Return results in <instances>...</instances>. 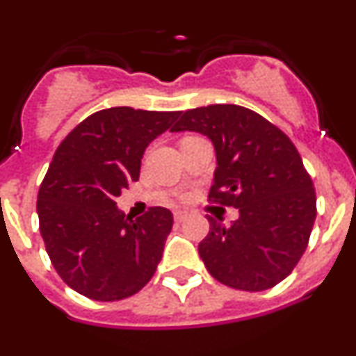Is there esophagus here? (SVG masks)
<instances>
[{
	"label": "esophagus",
	"instance_id": "1",
	"mask_svg": "<svg viewBox=\"0 0 356 356\" xmlns=\"http://www.w3.org/2000/svg\"><path fill=\"white\" fill-rule=\"evenodd\" d=\"M186 217H188V211H184V210H175L174 211L175 222H182Z\"/></svg>",
	"mask_w": 356,
	"mask_h": 356
}]
</instances>
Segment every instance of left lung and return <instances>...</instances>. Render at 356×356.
Wrapping results in <instances>:
<instances>
[{
    "instance_id": "8db88e82",
    "label": "left lung",
    "mask_w": 356,
    "mask_h": 356,
    "mask_svg": "<svg viewBox=\"0 0 356 356\" xmlns=\"http://www.w3.org/2000/svg\"><path fill=\"white\" fill-rule=\"evenodd\" d=\"M172 131L210 138L217 168L208 200L239 210L231 225L207 215L210 231L198 246L207 270L243 291L284 281L307 250L317 215L314 182L293 141L239 105L188 110Z\"/></svg>"
}]
</instances>
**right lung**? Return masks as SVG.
<instances>
[{
    "instance_id": "1",
    "label": "right lung",
    "mask_w": 356,
    "mask_h": 356,
    "mask_svg": "<svg viewBox=\"0 0 356 356\" xmlns=\"http://www.w3.org/2000/svg\"><path fill=\"white\" fill-rule=\"evenodd\" d=\"M181 111L99 110L56 149L38 195L39 231L67 286L96 301L141 291L155 274L174 217L163 207L132 220L117 196L139 179L141 158Z\"/></svg>"
}]
</instances>
